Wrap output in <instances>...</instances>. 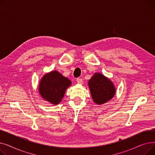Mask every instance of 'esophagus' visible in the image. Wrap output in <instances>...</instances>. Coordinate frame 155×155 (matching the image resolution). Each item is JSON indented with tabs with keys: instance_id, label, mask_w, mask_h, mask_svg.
<instances>
[{
	"instance_id": "obj_1",
	"label": "esophagus",
	"mask_w": 155,
	"mask_h": 155,
	"mask_svg": "<svg viewBox=\"0 0 155 155\" xmlns=\"http://www.w3.org/2000/svg\"><path fill=\"white\" fill-rule=\"evenodd\" d=\"M77 83L79 84H82L83 82H84V81H83V79H82V78H77Z\"/></svg>"
}]
</instances>
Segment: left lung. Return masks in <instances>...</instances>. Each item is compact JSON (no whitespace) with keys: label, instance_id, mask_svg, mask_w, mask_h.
Wrapping results in <instances>:
<instances>
[{"label":"left lung","instance_id":"obj_1","mask_svg":"<svg viewBox=\"0 0 155 155\" xmlns=\"http://www.w3.org/2000/svg\"><path fill=\"white\" fill-rule=\"evenodd\" d=\"M88 86L92 99L97 104H102L110 100L116 93L114 86L110 80L99 73L89 80Z\"/></svg>","mask_w":155,"mask_h":155}]
</instances>
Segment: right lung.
Returning <instances> with one entry per match:
<instances>
[{
	"label": "right lung",
	"instance_id": "1",
	"mask_svg": "<svg viewBox=\"0 0 155 155\" xmlns=\"http://www.w3.org/2000/svg\"><path fill=\"white\" fill-rule=\"evenodd\" d=\"M71 85V81L56 71L45 75L41 81L39 90L43 99L53 104L61 101L66 89Z\"/></svg>",
	"mask_w": 155,
	"mask_h": 155
}]
</instances>
